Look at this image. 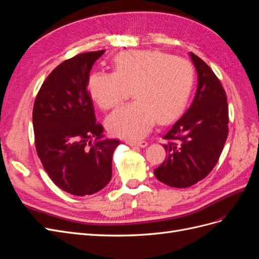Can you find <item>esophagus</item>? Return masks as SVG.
<instances>
[{"mask_svg": "<svg viewBox=\"0 0 259 259\" xmlns=\"http://www.w3.org/2000/svg\"><path fill=\"white\" fill-rule=\"evenodd\" d=\"M130 146H135V147H140V148H146L148 146L147 142H128L127 143Z\"/></svg>", "mask_w": 259, "mask_h": 259, "instance_id": "esophagus-1", "label": "esophagus"}]
</instances>
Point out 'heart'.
<instances>
[{
	"mask_svg": "<svg viewBox=\"0 0 259 259\" xmlns=\"http://www.w3.org/2000/svg\"><path fill=\"white\" fill-rule=\"evenodd\" d=\"M192 68L186 59L156 51H128L116 55L113 72L90 76L93 100L104 109L119 105L132 89L136 100L117 108L106 120L116 137L140 139L155 121L166 123L183 110L192 85Z\"/></svg>",
	"mask_w": 259,
	"mask_h": 259,
	"instance_id": "heart-1",
	"label": "heart"
}]
</instances>
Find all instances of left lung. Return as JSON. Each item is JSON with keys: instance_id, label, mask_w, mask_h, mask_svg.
Instances as JSON below:
<instances>
[{"instance_id": "1", "label": "left lung", "mask_w": 259, "mask_h": 259, "mask_svg": "<svg viewBox=\"0 0 259 259\" xmlns=\"http://www.w3.org/2000/svg\"><path fill=\"white\" fill-rule=\"evenodd\" d=\"M189 55L198 73L197 92L189 109L163 136L167 158L154 169L161 183L175 188H188L205 178L228 136V104L223 85L204 61Z\"/></svg>"}]
</instances>
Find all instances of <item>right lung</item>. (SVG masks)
<instances>
[{
    "instance_id": "right-lung-1",
    "label": "right lung",
    "mask_w": 259,
    "mask_h": 259,
    "mask_svg": "<svg viewBox=\"0 0 259 259\" xmlns=\"http://www.w3.org/2000/svg\"><path fill=\"white\" fill-rule=\"evenodd\" d=\"M105 51L65 60L46 77L32 112L36 153L53 183L70 194L90 195L112 176V155L120 145L96 123L88 91L90 72Z\"/></svg>"
}]
</instances>
